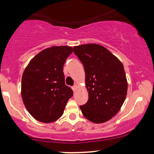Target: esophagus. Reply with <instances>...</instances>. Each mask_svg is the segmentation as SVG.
I'll list each match as a JSON object with an SVG mask.
<instances>
[{
  "label": "esophagus",
  "instance_id": "obj_1",
  "mask_svg": "<svg viewBox=\"0 0 154 154\" xmlns=\"http://www.w3.org/2000/svg\"><path fill=\"white\" fill-rule=\"evenodd\" d=\"M77 87H78V85H74L73 87H72V89H73V91H75L76 90H77Z\"/></svg>",
  "mask_w": 154,
  "mask_h": 154
}]
</instances>
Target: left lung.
I'll return each mask as SVG.
<instances>
[{"label":"left lung","mask_w":154,"mask_h":154,"mask_svg":"<svg viewBox=\"0 0 154 154\" xmlns=\"http://www.w3.org/2000/svg\"><path fill=\"white\" fill-rule=\"evenodd\" d=\"M84 66L88 100L80 106L83 116L93 123L109 121L119 112L128 92L122 63L99 44L74 47Z\"/></svg>","instance_id":"1"}]
</instances>
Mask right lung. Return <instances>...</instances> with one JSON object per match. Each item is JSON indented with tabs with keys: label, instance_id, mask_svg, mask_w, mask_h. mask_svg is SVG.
<instances>
[{
	"label": "right lung",
	"instance_id": "obj_1",
	"mask_svg": "<svg viewBox=\"0 0 154 154\" xmlns=\"http://www.w3.org/2000/svg\"><path fill=\"white\" fill-rule=\"evenodd\" d=\"M73 52L70 46H51L31 59L22 78L21 94L26 110L39 122L50 123L62 116L73 91L65 85L63 66Z\"/></svg>",
	"mask_w": 154,
	"mask_h": 154
}]
</instances>
